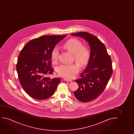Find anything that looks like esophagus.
Wrapping results in <instances>:
<instances>
[{
	"label": "esophagus",
	"instance_id": "esophagus-1",
	"mask_svg": "<svg viewBox=\"0 0 134 134\" xmlns=\"http://www.w3.org/2000/svg\"><path fill=\"white\" fill-rule=\"evenodd\" d=\"M64 81H68V82H71L72 80L71 79H68V78H65L64 79Z\"/></svg>",
	"mask_w": 134,
	"mask_h": 134
}]
</instances>
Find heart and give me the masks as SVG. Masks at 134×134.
<instances>
[{
	"label": "heart",
	"instance_id": "heart-1",
	"mask_svg": "<svg viewBox=\"0 0 134 134\" xmlns=\"http://www.w3.org/2000/svg\"><path fill=\"white\" fill-rule=\"evenodd\" d=\"M64 49L73 53L75 60L79 63L81 67L84 66L88 62L90 58L89 49L86 46L83 45L81 41L76 38H71L65 42L63 45ZM59 56V48L55 46L52 50L51 57L52 61L56 63ZM80 67L76 64H63L57 68V72L59 75L67 78H71L78 73Z\"/></svg>",
	"mask_w": 134,
	"mask_h": 134
}]
</instances>
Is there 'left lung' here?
Returning <instances> with one entry per match:
<instances>
[{"label":"left lung","mask_w":134,"mask_h":134,"mask_svg":"<svg viewBox=\"0 0 134 134\" xmlns=\"http://www.w3.org/2000/svg\"><path fill=\"white\" fill-rule=\"evenodd\" d=\"M71 35L84 38L90 46L88 64L81 74V78L75 80L79 88L74 92L79 101L89 102L97 98L104 90L112 75V60L104 44L95 36L87 32Z\"/></svg>","instance_id":"obj_1"}]
</instances>
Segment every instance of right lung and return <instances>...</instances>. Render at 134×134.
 Listing matches in <instances>:
<instances>
[{
    "label": "right lung",
    "instance_id": "obj_1",
    "mask_svg": "<svg viewBox=\"0 0 134 134\" xmlns=\"http://www.w3.org/2000/svg\"><path fill=\"white\" fill-rule=\"evenodd\" d=\"M46 35L27 43L20 53L16 64L19 80L24 91L34 99H48L54 93L59 78L46 76L53 72L51 52L56 44L66 37Z\"/></svg>",
    "mask_w": 134,
    "mask_h": 134
}]
</instances>
